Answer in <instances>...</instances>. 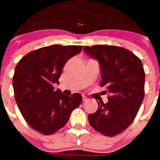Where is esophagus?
Instances as JSON below:
<instances>
[{
  "label": "esophagus",
  "instance_id": "34e87169",
  "mask_svg": "<svg viewBox=\"0 0 160 160\" xmlns=\"http://www.w3.org/2000/svg\"><path fill=\"white\" fill-rule=\"evenodd\" d=\"M87 100H88V98H87V97L84 96V95H82V101H83V102H86Z\"/></svg>",
  "mask_w": 160,
  "mask_h": 160
}]
</instances>
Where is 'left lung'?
Masks as SVG:
<instances>
[{
	"mask_svg": "<svg viewBox=\"0 0 160 160\" xmlns=\"http://www.w3.org/2000/svg\"><path fill=\"white\" fill-rule=\"evenodd\" d=\"M87 55L100 63V86L112 96L108 102H98V108L88 114L93 127L105 136L125 131L136 117L145 95V72L140 59L124 48L115 46H84Z\"/></svg>",
	"mask_w": 160,
	"mask_h": 160,
	"instance_id": "left-lung-1",
	"label": "left lung"
}]
</instances>
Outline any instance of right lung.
<instances>
[{"label":"right lung","instance_id":"add662e5","mask_svg":"<svg viewBox=\"0 0 160 160\" xmlns=\"http://www.w3.org/2000/svg\"><path fill=\"white\" fill-rule=\"evenodd\" d=\"M81 51V46H46L26 54L16 66L12 79L16 102L26 122L38 132L54 134L81 104L80 94L66 96L52 86L59 83L66 62Z\"/></svg>","mask_w":160,"mask_h":160}]
</instances>
